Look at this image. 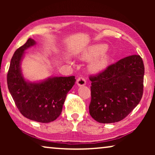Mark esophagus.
Returning <instances> with one entry per match:
<instances>
[{
  "label": "esophagus",
  "mask_w": 155,
  "mask_h": 155,
  "mask_svg": "<svg viewBox=\"0 0 155 155\" xmlns=\"http://www.w3.org/2000/svg\"><path fill=\"white\" fill-rule=\"evenodd\" d=\"M77 84L79 87L84 86L86 84V80H85V79H84V78H82V77H80L77 80Z\"/></svg>",
  "instance_id": "34e87169"
}]
</instances>
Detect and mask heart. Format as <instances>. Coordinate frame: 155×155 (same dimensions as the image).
<instances>
[{"instance_id":"1","label":"heart","mask_w":155,"mask_h":155,"mask_svg":"<svg viewBox=\"0 0 155 155\" xmlns=\"http://www.w3.org/2000/svg\"><path fill=\"white\" fill-rule=\"evenodd\" d=\"M107 45L103 44L90 46L82 53L80 58L87 61L95 57L91 61L89 67L92 72H100L108 66L110 61V55L107 51Z\"/></svg>"}]
</instances>
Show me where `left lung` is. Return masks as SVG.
Here are the masks:
<instances>
[{
	"instance_id": "left-lung-1",
	"label": "left lung",
	"mask_w": 155,
	"mask_h": 155,
	"mask_svg": "<svg viewBox=\"0 0 155 155\" xmlns=\"http://www.w3.org/2000/svg\"><path fill=\"white\" fill-rule=\"evenodd\" d=\"M144 73L143 59L139 55H133L91 76V116L101 124L116 123L126 118L143 97Z\"/></svg>"
}]
</instances>
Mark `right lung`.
<instances>
[{"mask_svg":"<svg viewBox=\"0 0 155 155\" xmlns=\"http://www.w3.org/2000/svg\"><path fill=\"white\" fill-rule=\"evenodd\" d=\"M36 41L31 38L18 48L10 61L7 76L8 87L15 104L25 117L40 123L54 121L60 116L68 92L76 81L75 76L49 77L31 82L21 68L25 51Z\"/></svg>","mask_w":155,"mask_h":155,"instance_id":"obj_1","label":"right lung"}]
</instances>
